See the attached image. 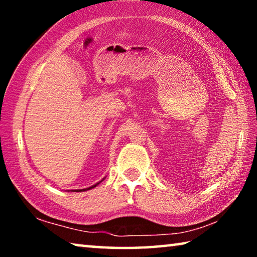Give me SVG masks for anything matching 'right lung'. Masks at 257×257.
Listing matches in <instances>:
<instances>
[{
    "label": "right lung",
    "instance_id": "right-lung-1",
    "mask_svg": "<svg viewBox=\"0 0 257 257\" xmlns=\"http://www.w3.org/2000/svg\"><path fill=\"white\" fill-rule=\"evenodd\" d=\"M104 180V179H103ZM102 181V180H101ZM99 181V182H101ZM99 182H97V184H95V185H93L92 187H88V188H85V189H75V190H72V191H86V190H89V189H92V188H94V187H96Z\"/></svg>",
    "mask_w": 257,
    "mask_h": 257
}]
</instances>
